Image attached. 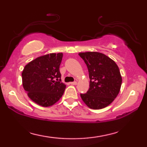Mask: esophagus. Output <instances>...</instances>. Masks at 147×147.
<instances>
[{
	"instance_id": "obj_1",
	"label": "esophagus",
	"mask_w": 147,
	"mask_h": 147,
	"mask_svg": "<svg viewBox=\"0 0 147 147\" xmlns=\"http://www.w3.org/2000/svg\"><path fill=\"white\" fill-rule=\"evenodd\" d=\"M70 84L71 85H77V82H70Z\"/></svg>"
}]
</instances>
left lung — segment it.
<instances>
[{"mask_svg": "<svg viewBox=\"0 0 147 147\" xmlns=\"http://www.w3.org/2000/svg\"><path fill=\"white\" fill-rule=\"evenodd\" d=\"M87 65L90 88L80 94L82 100L91 109L99 110L110 105L119 93L122 77L118 65L112 59L99 52L80 53Z\"/></svg>", "mask_w": 147, "mask_h": 147, "instance_id": "obj_1", "label": "left lung"}]
</instances>
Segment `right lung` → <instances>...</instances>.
I'll use <instances>...</instances> for the list:
<instances>
[{
  "label": "right lung",
  "mask_w": 147,
  "mask_h": 147,
  "mask_svg": "<svg viewBox=\"0 0 147 147\" xmlns=\"http://www.w3.org/2000/svg\"><path fill=\"white\" fill-rule=\"evenodd\" d=\"M63 53H50L36 58L24 67L22 82L32 101L48 107L63 96L66 86L62 83L59 66Z\"/></svg>",
  "instance_id": "add662e5"
}]
</instances>
